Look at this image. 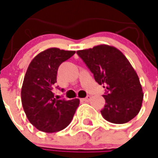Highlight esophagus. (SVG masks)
<instances>
[{
    "label": "esophagus",
    "instance_id": "esophagus-1",
    "mask_svg": "<svg viewBox=\"0 0 158 158\" xmlns=\"http://www.w3.org/2000/svg\"><path fill=\"white\" fill-rule=\"evenodd\" d=\"M91 97L89 96V95H88V96L86 97V98H84V99H81V100L82 101H85V102H89V100H90Z\"/></svg>",
    "mask_w": 158,
    "mask_h": 158
}]
</instances>
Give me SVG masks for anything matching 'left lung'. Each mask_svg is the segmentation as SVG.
I'll return each instance as SVG.
<instances>
[{
	"instance_id": "obj_1",
	"label": "left lung",
	"mask_w": 158,
	"mask_h": 158,
	"mask_svg": "<svg viewBox=\"0 0 158 158\" xmlns=\"http://www.w3.org/2000/svg\"><path fill=\"white\" fill-rule=\"evenodd\" d=\"M77 54L93 73L99 85L107 91L101 115L115 124L127 123L141 108L143 92L138 75L128 59L116 48L100 44L79 50Z\"/></svg>"
}]
</instances>
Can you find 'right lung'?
Wrapping results in <instances>:
<instances>
[{
    "instance_id": "add662e5",
    "label": "right lung",
    "mask_w": 158,
    "mask_h": 158,
    "mask_svg": "<svg viewBox=\"0 0 158 158\" xmlns=\"http://www.w3.org/2000/svg\"><path fill=\"white\" fill-rule=\"evenodd\" d=\"M74 53L50 48L38 53L27 69L21 91L23 110L30 123L41 131L57 132L66 128L79 106V99L60 100L52 91L59 65Z\"/></svg>"
}]
</instances>
